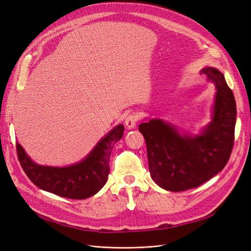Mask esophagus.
I'll use <instances>...</instances> for the list:
<instances>
[{"label": "esophagus", "instance_id": "esophagus-1", "mask_svg": "<svg viewBox=\"0 0 251 251\" xmlns=\"http://www.w3.org/2000/svg\"><path fill=\"white\" fill-rule=\"evenodd\" d=\"M137 120H138V118H137V116H136L135 114H129V115L126 118V122H125L126 127H127L128 129L134 128V127L136 126V125H137Z\"/></svg>", "mask_w": 251, "mask_h": 251}]
</instances>
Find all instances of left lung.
Here are the masks:
<instances>
[{
  "label": "left lung",
  "mask_w": 251,
  "mask_h": 251,
  "mask_svg": "<svg viewBox=\"0 0 251 251\" xmlns=\"http://www.w3.org/2000/svg\"><path fill=\"white\" fill-rule=\"evenodd\" d=\"M201 73L217 89L212 120L200 134L179 131L159 118L139 125L148 150L152 180L172 192L185 191L205 183L226 165L234 145L237 119L236 100L224 75L215 67Z\"/></svg>",
  "instance_id": "left-lung-1"
}]
</instances>
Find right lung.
<instances>
[{
  "mask_svg": "<svg viewBox=\"0 0 251 251\" xmlns=\"http://www.w3.org/2000/svg\"><path fill=\"white\" fill-rule=\"evenodd\" d=\"M124 131V125L114 126L82 161L70 166L39 165L16 142L17 157L25 175L41 190L71 200H85L97 194L107 183L111 151L122 139Z\"/></svg>",
  "mask_w": 251,
  "mask_h": 251,
  "instance_id": "1",
  "label": "right lung"
}]
</instances>
